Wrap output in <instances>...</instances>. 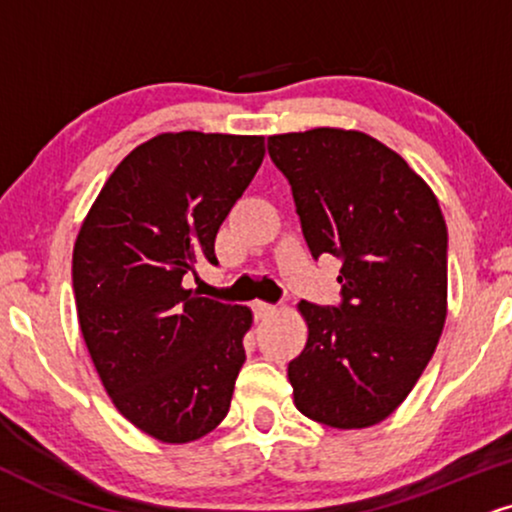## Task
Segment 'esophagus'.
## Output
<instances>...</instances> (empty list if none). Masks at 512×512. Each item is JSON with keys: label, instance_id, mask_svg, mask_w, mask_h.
I'll return each instance as SVG.
<instances>
[{"label": "esophagus", "instance_id": "esophagus-1", "mask_svg": "<svg viewBox=\"0 0 512 512\" xmlns=\"http://www.w3.org/2000/svg\"><path fill=\"white\" fill-rule=\"evenodd\" d=\"M251 308H254L256 318H270V315L277 313V306L266 304V301H254V306Z\"/></svg>", "mask_w": 512, "mask_h": 512}]
</instances>
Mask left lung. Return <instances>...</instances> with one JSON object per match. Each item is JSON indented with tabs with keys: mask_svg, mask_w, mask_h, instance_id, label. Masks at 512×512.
I'll return each instance as SVG.
<instances>
[{
	"mask_svg": "<svg viewBox=\"0 0 512 512\" xmlns=\"http://www.w3.org/2000/svg\"><path fill=\"white\" fill-rule=\"evenodd\" d=\"M292 185L306 244L342 258V304L301 301L304 351L289 363L294 406L334 430L389 418L420 380L446 323V223L406 161L361 130L268 137Z\"/></svg>",
	"mask_w": 512,
	"mask_h": 512,
	"instance_id": "8db88e82",
	"label": "left lung"
}]
</instances>
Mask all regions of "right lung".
I'll return each mask as SVG.
<instances>
[{
	"label": "right lung",
	"instance_id": "1",
	"mask_svg": "<svg viewBox=\"0 0 512 512\" xmlns=\"http://www.w3.org/2000/svg\"><path fill=\"white\" fill-rule=\"evenodd\" d=\"M263 154L261 135L161 132L118 163L75 239V308L99 380L163 444L201 439L230 410L254 315L182 277L218 263L220 225Z\"/></svg>",
	"mask_w": 512,
	"mask_h": 512
}]
</instances>
